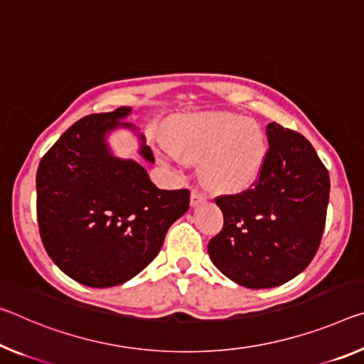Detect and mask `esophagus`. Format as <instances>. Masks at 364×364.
<instances>
[{
    "mask_svg": "<svg viewBox=\"0 0 364 364\" xmlns=\"http://www.w3.org/2000/svg\"><path fill=\"white\" fill-rule=\"evenodd\" d=\"M205 200V196L203 194V193H199V191H194L191 193V205L193 207H196V205H199V204H203Z\"/></svg>",
    "mask_w": 364,
    "mask_h": 364,
    "instance_id": "1",
    "label": "esophagus"
}]
</instances>
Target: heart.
<instances>
[{
	"label": "heart",
	"instance_id": "obj_1",
	"mask_svg": "<svg viewBox=\"0 0 364 364\" xmlns=\"http://www.w3.org/2000/svg\"><path fill=\"white\" fill-rule=\"evenodd\" d=\"M168 157L200 160V178L210 191L233 194L250 189L261 175L267 142L255 121L230 112L175 118L168 126Z\"/></svg>",
	"mask_w": 364,
	"mask_h": 364
}]
</instances>
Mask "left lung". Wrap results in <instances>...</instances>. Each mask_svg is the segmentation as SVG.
Here are the masks:
<instances>
[{
  "label": "left lung",
  "mask_w": 364,
  "mask_h": 364,
  "mask_svg": "<svg viewBox=\"0 0 364 364\" xmlns=\"http://www.w3.org/2000/svg\"><path fill=\"white\" fill-rule=\"evenodd\" d=\"M265 132L261 175L251 189L215 198L223 228L207 247L223 275L256 290L285 284L313 261L331 193L328 171L306 137L277 123Z\"/></svg>",
  "instance_id": "1"
}]
</instances>
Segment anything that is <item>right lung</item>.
Returning <instances> with one entry per match:
<instances>
[{"label": "right lung", "instance_id": "add662e5", "mask_svg": "<svg viewBox=\"0 0 364 364\" xmlns=\"http://www.w3.org/2000/svg\"><path fill=\"white\" fill-rule=\"evenodd\" d=\"M131 113L119 107L76 121L37 170V220L58 267L79 284L121 285L154 261L170 225L189 209L188 189H159L134 160L112 155L108 131ZM139 154L154 161L151 147Z\"/></svg>", "mask_w": 364, "mask_h": 364}]
</instances>
